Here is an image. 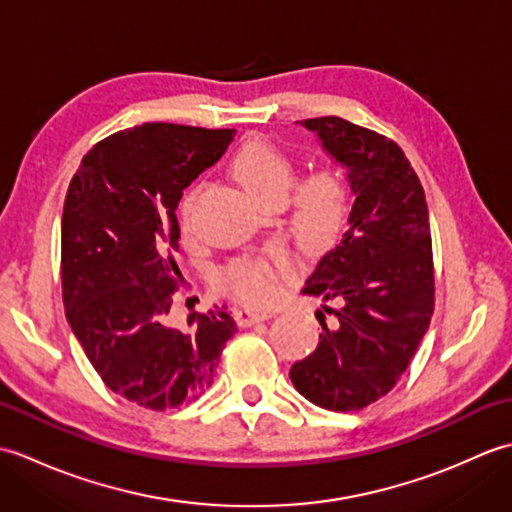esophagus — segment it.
I'll return each instance as SVG.
<instances>
[{
    "instance_id": "1",
    "label": "esophagus",
    "mask_w": 512,
    "mask_h": 512,
    "mask_svg": "<svg viewBox=\"0 0 512 512\" xmlns=\"http://www.w3.org/2000/svg\"><path fill=\"white\" fill-rule=\"evenodd\" d=\"M273 317V312H264V310H250V308H239L235 310V321L237 325H242V328H248V325H253L257 321H266Z\"/></svg>"
}]
</instances>
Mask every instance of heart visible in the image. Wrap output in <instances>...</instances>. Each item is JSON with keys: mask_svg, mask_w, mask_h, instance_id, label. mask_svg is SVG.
<instances>
[{"mask_svg": "<svg viewBox=\"0 0 512 512\" xmlns=\"http://www.w3.org/2000/svg\"><path fill=\"white\" fill-rule=\"evenodd\" d=\"M233 178L246 193L262 204L286 200L295 180V165L266 140H250L233 158ZM200 187L187 193L180 204L182 222L189 224L198 202ZM347 213V187L339 171L321 169L303 180L292 198V228L308 246H323L339 231ZM284 264L255 257L226 270L222 281L250 306H270L277 299Z\"/></svg>", "mask_w": 512, "mask_h": 512, "instance_id": "b5f03b06", "label": "heart"}]
</instances>
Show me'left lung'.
Instances as JSON below:
<instances>
[{
  "label": "left lung",
  "instance_id": "8db88e82",
  "mask_svg": "<svg viewBox=\"0 0 512 512\" xmlns=\"http://www.w3.org/2000/svg\"><path fill=\"white\" fill-rule=\"evenodd\" d=\"M343 167L352 211L303 295L321 306L319 345L290 369L303 398L358 411L385 396L416 354L433 314V257L422 184L402 149L339 116L297 121ZM331 321H324V314Z\"/></svg>",
  "mask_w": 512,
  "mask_h": 512
}]
</instances>
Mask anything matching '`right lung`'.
Returning a JSON list of instances; mask_svg holds the SVG:
<instances>
[{"mask_svg": "<svg viewBox=\"0 0 512 512\" xmlns=\"http://www.w3.org/2000/svg\"><path fill=\"white\" fill-rule=\"evenodd\" d=\"M235 129L145 123L88 151L61 217L63 306L70 328L114 394L154 411L211 387L237 332L222 308L169 321L182 275L176 209L215 165Z\"/></svg>", "mask_w": 512, "mask_h": 512, "instance_id": "1", "label": "right lung"}]
</instances>
